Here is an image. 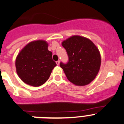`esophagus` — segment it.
Returning <instances> with one entry per match:
<instances>
[{
	"instance_id": "obj_1",
	"label": "esophagus",
	"mask_w": 124,
	"mask_h": 124,
	"mask_svg": "<svg viewBox=\"0 0 124 124\" xmlns=\"http://www.w3.org/2000/svg\"><path fill=\"white\" fill-rule=\"evenodd\" d=\"M56 64L57 65H59V63H60V61H56Z\"/></svg>"
}]
</instances>
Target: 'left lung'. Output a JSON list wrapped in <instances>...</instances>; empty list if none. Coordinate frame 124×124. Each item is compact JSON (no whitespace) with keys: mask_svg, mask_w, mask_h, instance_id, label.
Here are the masks:
<instances>
[{"mask_svg":"<svg viewBox=\"0 0 124 124\" xmlns=\"http://www.w3.org/2000/svg\"><path fill=\"white\" fill-rule=\"evenodd\" d=\"M62 45L68 56L67 63H60L67 79L78 86H84L95 79L100 69L101 57L91 40L80 36H73L63 40Z\"/></svg>","mask_w":124,"mask_h":124,"instance_id":"8db88e82","label":"left lung"}]
</instances>
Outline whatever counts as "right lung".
<instances>
[{
  "label": "right lung",
  "instance_id": "add662e5",
  "mask_svg": "<svg viewBox=\"0 0 124 124\" xmlns=\"http://www.w3.org/2000/svg\"><path fill=\"white\" fill-rule=\"evenodd\" d=\"M46 41L38 40L28 44L16 59L17 75L25 84L33 86L43 85L50 78L56 63Z\"/></svg>",
  "mask_w": 124,
  "mask_h": 124
}]
</instances>
